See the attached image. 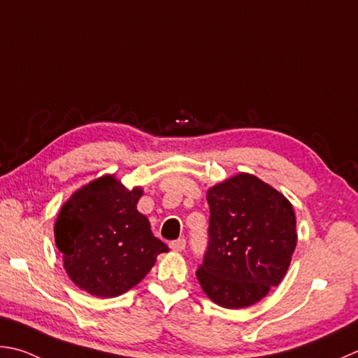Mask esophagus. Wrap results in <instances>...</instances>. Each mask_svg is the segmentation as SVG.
I'll return each instance as SVG.
<instances>
[{
	"mask_svg": "<svg viewBox=\"0 0 358 358\" xmlns=\"http://www.w3.org/2000/svg\"><path fill=\"white\" fill-rule=\"evenodd\" d=\"M185 245H187L185 238H178V240L170 241V248L173 249V251H184Z\"/></svg>",
	"mask_w": 358,
	"mask_h": 358,
	"instance_id": "34e87169",
	"label": "esophagus"
}]
</instances>
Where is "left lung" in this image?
Returning <instances> with one entry per match:
<instances>
[{"label": "left lung", "instance_id": "left-lung-1", "mask_svg": "<svg viewBox=\"0 0 358 358\" xmlns=\"http://www.w3.org/2000/svg\"><path fill=\"white\" fill-rule=\"evenodd\" d=\"M208 243L196 271L206 294L226 308H245L284 279L296 241L293 206L252 174L207 192Z\"/></svg>", "mask_w": 358, "mask_h": 358}]
</instances>
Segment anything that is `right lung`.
Returning <instances> with one entry per match:
<instances>
[{"label":"right lung","instance_id":"obj_1","mask_svg":"<svg viewBox=\"0 0 358 358\" xmlns=\"http://www.w3.org/2000/svg\"><path fill=\"white\" fill-rule=\"evenodd\" d=\"M141 190L103 176L78 190L57 215L54 235L66 274L98 298L136 287L168 246L137 210Z\"/></svg>","mask_w":358,"mask_h":358}]
</instances>
